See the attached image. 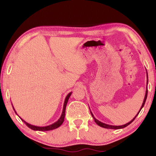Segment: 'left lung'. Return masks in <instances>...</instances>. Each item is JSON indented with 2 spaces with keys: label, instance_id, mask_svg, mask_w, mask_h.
Masks as SVG:
<instances>
[{
  "label": "left lung",
  "instance_id": "1",
  "mask_svg": "<svg viewBox=\"0 0 156 156\" xmlns=\"http://www.w3.org/2000/svg\"><path fill=\"white\" fill-rule=\"evenodd\" d=\"M148 73H147V85H148ZM147 95H148V87H146V94H145V97H144V102H143V104H142V106H141V107H140V110H139V112H138V113L137 114H136V116L134 117V118L132 119V120L131 121H129V123H126V124H124V125H122V126H112V125H108V124H106V123H102V122H101V121H99V120H97V119L95 118L94 116V115H93V114L92 113H91V112L90 111V112H91V116H92V117H93V119H94V121L96 122V123H97V125H99V126H101V127H103V128H105V129H123V128H125V127H126L127 126H129L130 123H131L132 122H133V121H134V119H135L136 118V116H138V114H139V112H140V110L142 109V108L144 107V104H145V102H146V99H147Z\"/></svg>",
  "mask_w": 156,
  "mask_h": 156
}]
</instances>
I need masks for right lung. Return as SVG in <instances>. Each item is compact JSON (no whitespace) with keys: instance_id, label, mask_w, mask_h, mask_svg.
Segmentation results:
<instances>
[{"instance_id":"add662e5","label":"right lung","mask_w":156,"mask_h":156,"mask_svg":"<svg viewBox=\"0 0 156 156\" xmlns=\"http://www.w3.org/2000/svg\"><path fill=\"white\" fill-rule=\"evenodd\" d=\"M72 94V92L69 93L67 94V97L65 98V102H64V106H63V110H62V115L60 116V118L58 119V121H56V122L52 123V124L51 125H49V126H34V125H31L30 124V123H27L26 121H25L23 120V119H21L20 116V118L21 119V120H22L23 122H24L25 124L27 125V127H29L30 129H31L32 130H34V131H50V130H53V129H57V128H58L62 124L63 121H64V119H65V109H66V106H67V101L68 100H69V98L70 97V96ZM13 108V107H12ZM14 109V108H13ZM15 111V109H14ZM15 112H16V111H15Z\"/></svg>"}]
</instances>
